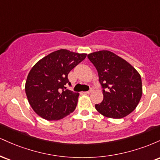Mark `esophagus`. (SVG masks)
Wrapping results in <instances>:
<instances>
[{"mask_svg":"<svg viewBox=\"0 0 160 160\" xmlns=\"http://www.w3.org/2000/svg\"><path fill=\"white\" fill-rule=\"evenodd\" d=\"M93 91V89H91L89 91H86V92H83V93H85V94H89V93H91Z\"/></svg>","mask_w":160,"mask_h":160,"instance_id":"1","label":"esophagus"}]
</instances>
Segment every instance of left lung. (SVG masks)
I'll use <instances>...</instances> for the list:
<instances>
[{
	"mask_svg": "<svg viewBox=\"0 0 160 160\" xmlns=\"http://www.w3.org/2000/svg\"><path fill=\"white\" fill-rule=\"evenodd\" d=\"M88 58L98 71L103 101L95 109L108 118H123L131 113L142 95L141 78L126 60L108 50L89 53ZM106 89V91L104 89Z\"/></svg>",
	"mask_w": 160,
	"mask_h": 160,
	"instance_id": "obj_1",
	"label": "left lung"
}]
</instances>
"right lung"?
<instances>
[{"label": "right lung", "instance_id": "right-lung-1", "mask_svg": "<svg viewBox=\"0 0 160 160\" xmlns=\"http://www.w3.org/2000/svg\"><path fill=\"white\" fill-rule=\"evenodd\" d=\"M86 57V53L59 49L32 67L25 82V93L34 111L47 120H58L74 111L79 93L68 90V74Z\"/></svg>", "mask_w": 160, "mask_h": 160}]
</instances>
